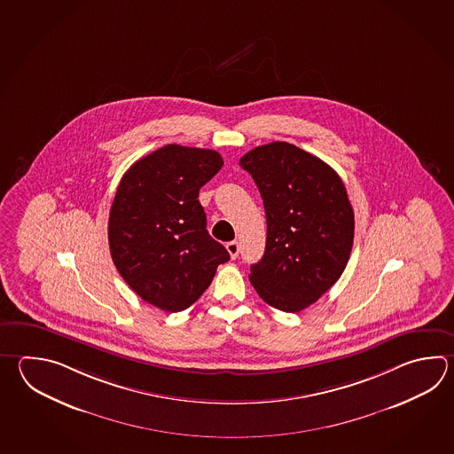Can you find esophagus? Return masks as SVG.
I'll return each mask as SVG.
<instances>
[{
	"instance_id": "esophagus-1",
	"label": "esophagus",
	"mask_w": 454,
	"mask_h": 454,
	"mask_svg": "<svg viewBox=\"0 0 454 454\" xmlns=\"http://www.w3.org/2000/svg\"><path fill=\"white\" fill-rule=\"evenodd\" d=\"M226 249L230 252V255H231V259H236L238 255H239V242L231 241L226 244Z\"/></svg>"
}]
</instances>
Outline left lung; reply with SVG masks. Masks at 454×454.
<instances>
[{"label": "left lung", "mask_w": 454, "mask_h": 454, "mask_svg": "<svg viewBox=\"0 0 454 454\" xmlns=\"http://www.w3.org/2000/svg\"><path fill=\"white\" fill-rule=\"evenodd\" d=\"M259 187L267 246L250 267L252 286L269 306L301 312L340 279L354 241V212L333 168L287 142L239 160Z\"/></svg>", "instance_id": "left-lung-1"}]
</instances>
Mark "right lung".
<instances>
[{
    "mask_svg": "<svg viewBox=\"0 0 454 454\" xmlns=\"http://www.w3.org/2000/svg\"><path fill=\"white\" fill-rule=\"evenodd\" d=\"M223 167L218 152L169 144L124 173L113 200L108 242L130 289L167 312L192 306L228 250L207 231L199 191Z\"/></svg>",
    "mask_w": 454,
    "mask_h": 454,
    "instance_id": "add662e5",
    "label": "right lung"
}]
</instances>
